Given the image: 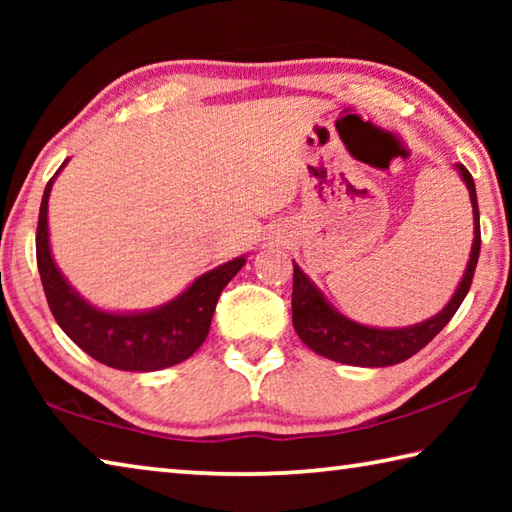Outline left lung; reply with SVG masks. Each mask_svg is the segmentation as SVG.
<instances>
[{"mask_svg":"<svg viewBox=\"0 0 512 512\" xmlns=\"http://www.w3.org/2000/svg\"><path fill=\"white\" fill-rule=\"evenodd\" d=\"M458 173H461L463 183L470 192L472 214H474V241L470 262L463 273V280L458 282L452 300L422 323H415L409 327H368L361 323H354L341 311H336L325 300L323 293L309 277L300 271V266L293 262V296H291V311H293V327L296 334L302 339L307 348L314 350L320 357H327L339 363H348V366H361V368H384L395 366L411 359L415 352H420L440 329H443L456 309L461 307L467 291L472 287V277L476 262H479L481 250V225H479V203H476V189L472 173L467 171L463 164H456Z\"/></svg>","mask_w":512,"mask_h":512,"instance_id":"obj_1","label":"left lung"}]
</instances>
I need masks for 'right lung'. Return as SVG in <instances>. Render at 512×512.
<instances>
[{
    "mask_svg": "<svg viewBox=\"0 0 512 512\" xmlns=\"http://www.w3.org/2000/svg\"><path fill=\"white\" fill-rule=\"evenodd\" d=\"M65 164L67 160L60 169ZM56 176L42 194L36 257L42 289L60 329L92 359L117 370L153 372L192 357L207 339L221 291L246 264V255L196 277L180 296L155 309L106 311L94 307L65 280L51 257L47 207Z\"/></svg>",
    "mask_w": 512,
    "mask_h": 512,
    "instance_id": "add662e5",
    "label": "right lung"
}]
</instances>
